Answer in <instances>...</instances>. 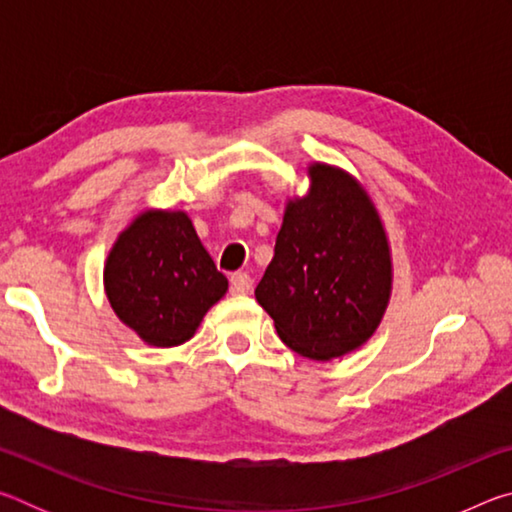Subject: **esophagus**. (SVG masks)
<instances>
[{
    "instance_id": "obj_1",
    "label": "esophagus",
    "mask_w": 512,
    "mask_h": 512,
    "mask_svg": "<svg viewBox=\"0 0 512 512\" xmlns=\"http://www.w3.org/2000/svg\"><path fill=\"white\" fill-rule=\"evenodd\" d=\"M253 289V277L248 273H232L230 275V291L232 293H250Z\"/></svg>"
}]
</instances>
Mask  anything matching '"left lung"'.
I'll return each instance as SVG.
<instances>
[{
	"mask_svg": "<svg viewBox=\"0 0 512 512\" xmlns=\"http://www.w3.org/2000/svg\"><path fill=\"white\" fill-rule=\"evenodd\" d=\"M309 176L311 192L289 203L255 298L291 350L325 361L375 332L391 257L375 207L348 173L314 164Z\"/></svg>",
	"mask_w": 512,
	"mask_h": 512,
	"instance_id": "left-lung-1",
	"label": "left lung"
}]
</instances>
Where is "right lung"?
Segmentation results:
<instances>
[{
  "instance_id": "1",
  "label": "right lung",
  "mask_w": 512,
  "mask_h": 512,
  "mask_svg": "<svg viewBox=\"0 0 512 512\" xmlns=\"http://www.w3.org/2000/svg\"><path fill=\"white\" fill-rule=\"evenodd\" d=\"M115 314L149 345L192 339L205 311L228 291L185 212H146L121 232L106 262Z\"/></svg>"
}]
</instances>
